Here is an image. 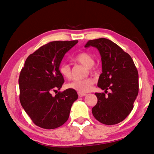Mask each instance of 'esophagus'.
<instances>
[{
  "mask_svg": "<svg viewBox=\"0 0 154 154\" xmlns=\"http://www.w3.org/2000/svg\"><path fill=\"white\" fill-rule=\"evenodd\" d=\"M78 95H79L80 97H84V96L87 95L86 93H78Z\"/></svg>",
  "mask_w": 154,
  "mask_h": 154,
  "instance_id": "34e87169",
  "label": "esophagus"
}]
</instances>
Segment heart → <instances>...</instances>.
Returning <instances> with one entry per match:
<instances>
[{"mask_svg": "<svg viewBox=\"0 0 154 154\" xmlns=\"http://www.w3.org/2000/svg\"><path fill=\"white\" fill-rule=\"evenodd\" d=\"M75 61L81 65L88 67L90 72H94L95 68L93 65L95 61L93 57L87 53H81L75 57ZM59 72L61 76L66 79H69L71 78L72 73L71 67L67 63H63L60 64L59 67ZM95 83L94 79L91 77H88L84 79L74 80L72 82L68 83L67 87L69 89H74L79 93H85L89 91L92 89L93 84Z\"/></svg>", "mask_w": 154, "mask_h": 154, "instance_id": "obj_1", "label": "heart"}]
</instances>
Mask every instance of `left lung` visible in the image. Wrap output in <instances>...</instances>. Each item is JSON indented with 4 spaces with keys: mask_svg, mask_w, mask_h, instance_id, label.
I'll return each instance as SVG.
<instances>
[{
    "mask_svg": "<svg viewBox=\"0 0 154 154\" xmlns=\"http://www.w3.org/2000/svg\"><path fill=\"white\" fill-rule=\"evenodd\" d=\"M98 49L101 57L102 73L97 86L111 92L95 93L97 103L92 108L95 118L105 125L123 121L134 108L139 91L138 72L128 53L109 39L100 38L87 42L85 47ZM106 93V92H105Z\"/></svg>",
    "mask_w": 154,
    "mask_h": 154,
    "instance_id": "left-lung-1",
    "label": "left lung"
}]
</instances>
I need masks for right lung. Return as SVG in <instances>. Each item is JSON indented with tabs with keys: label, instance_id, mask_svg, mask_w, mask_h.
<instances>
[{
	"label": "right lung",
	"instance_id": "right-lung-1",
	"mask_svg": "<svg viewBox=\"0 0 154 154\" xmlns=\"http://www.w3.org/2000/svg\"><path fill=\"white\" fill-rule=\"evenodd\" d=\"M77 43L78 41L50 42L26 59L19 79L20 102L38 127L55 129L67 121L72 105L78 98L76 91L67 89L55 96L51 92L61 88L64 79L59 67L65 54Z\"/></svg>",
	"mask_w": 154,
	"mask_h": 154
}]
</instances>
